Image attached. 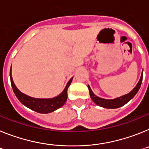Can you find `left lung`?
Listing matches in <instances>:
<instances>
[{
  "label": "left lung",
  "instance_id": "left-lung-1",
  "mask_svg": "<svg viewBox=\"0 0 149 149\" xmlns=\"http://www.w3.org/2000/svg\"><path fill=\"white\" fill-rule=\"evenodd\" d=\"M142 81H143V73L141 75L140 79H139V82L137 83V85H136V87L134 88L130 93L125 94V95H123V96L121 97H119L116 98V99L112 100H107L99 97L96 96V95L93 93V91H91V89L89 85H88V88L91 98V100H92L94 103H96L97 105L107 109H116L119 108V107H122V106H124L125 104H126L127 103H128L130 100L135 96L136 94L138 92L139 88H140L141 84H142Z\"/></svg>",
  "mask_w": 149,
  "mask_h": 149
}]
</instances>
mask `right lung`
I'll use <instances>...</instances> for the list:
<instances>
[{"label": "right lung", "instance_id": "right-lung-1", "mask_svg": "<svg viewBox=\"0 0 149 149\" xmlns=\"http://www.w3.org/2000/svg\"><path fill=\"white\" fill-rule=\"evenodd\" d=\"M72 80H73V78H71L69 82H67L64 90L58 96L53 98H48V99L34 98L23 94L16 88L13 80L11 69H10V81H11L13 90L16 97L23 105L39 113H49V112H54L64 105L67 99V89L71 84Z\"/></svg>", "mask_w": 149, "mask_h": 149}]
</instances>
